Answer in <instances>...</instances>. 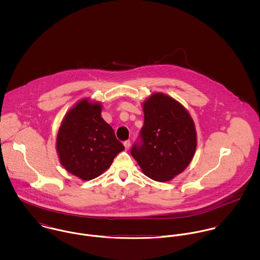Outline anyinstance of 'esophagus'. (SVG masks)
I'll list each match as a JSON object with an SVG mask.
<instances>
[{"instance_id": "1", "label": "esophagus", "mask_w": 260, "mask_h": 260, "mask_svg": "<svg viewBox=\"0 0 260 260\" xmlns=\"http://www.w3.org/2000/svg\"><path fill=\"white\" fill-rule=\"evenodd\" d=\"M124 146H125V149L126 150H129L130 148V145H131V142H130V140H126V141H124Z\"/></svg>"}]
</instances>
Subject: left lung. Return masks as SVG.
<instances>
[{"label": "left lung", "instance_id": "1", "mask_svg": "<svg viewBox=\"0 0 260 260\" xmlns=\"http://www.w3.org/2000/svg\"><path fill=\"white\" fill-rule=\"evenodd\" d=\"M144 125L131 155L143 173L158 181H170L191 162L197 145L194 122L185 108L162 93L143 104Z\"/></svg>", "mask_w": 260, "mask_h": 260}]
</instances>
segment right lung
<instances>
[{"label": "right lung", "instance_id": "add662e5", "mask_svg": "<svg viewBox=\"0 0 260 260\" xmlns=\"http://www.w3.org/2000/svg\"><path fill=\"white\" fill-rule=\"evenodd\" d=\"M100 103L81 100L68 112L57 135V152L63 167L83 180L106 171L124 150L111 126L101 117Z\"/></svg>", "mask_w": 260, "mask_h": 260}]
</instances>
